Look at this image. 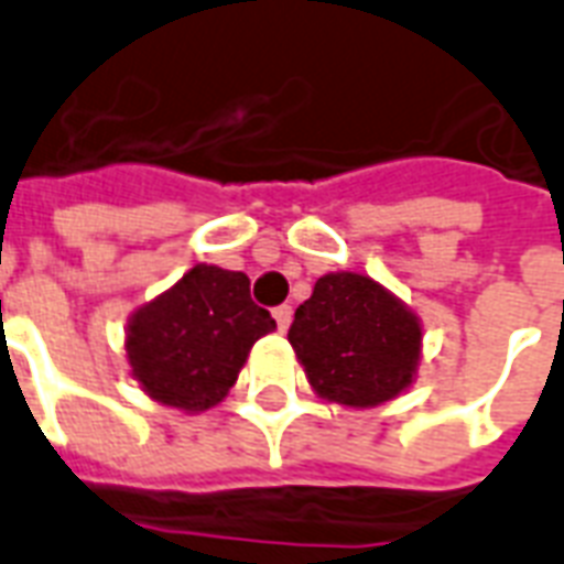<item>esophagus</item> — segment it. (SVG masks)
<instances>
[{"label":"esophagus","mask_w":564,"mask_h":564,"mask_svg":"<svg viewBox=\"0 0 564 564\" xmlns=\"http://www.w3.org/2000/svg\"><path fill=\"white\" fill-rule=\"evenodd\" d=\"M271 314H274V323H278V328H281V332H286V328H290V323H293V307H290V304L274 307Z\"/></svg>","instance_id":"34e87169"}]
</instances>
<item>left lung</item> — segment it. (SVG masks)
<instances>
[{"mask_svg": "<svg viewBox=\"0 0 564 564\" xmlns=\"http://www.w3.org/2000/svg\"><path fill=\"white\" fill-rule=\"evenodd\" d=\"M290 344L311 386L346 406L398 398L419 365V319L365 274L340 271L314 283L295 307Z\"/></svg>", "mask_w": 564, "mask_h": 564, "instance_id": "obj_1", "label": "left lung"}]
</instances>
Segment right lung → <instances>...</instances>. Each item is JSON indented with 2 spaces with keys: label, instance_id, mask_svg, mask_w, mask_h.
<instances>
[{
  "label": "right lung",
  "instance_id": "1",
  "mask_svg": "<svg viewBox=\"0 0 564 564\" xmlns=\"http://www.w3.org/2000/svg\"><path fill=\"white\" fill-rule=\"evenodd\" d=\"M271 328L269 311L250 299L248 274L194 265L170 293L131 316L128 361L154 400L208 410L236 382L250 346Z\"/></svg>",
  "mask_w": 564,
  "mask_h": 564
}]
</instances>
